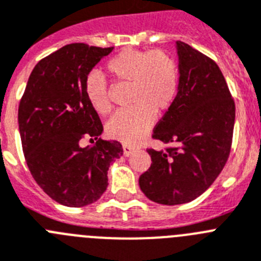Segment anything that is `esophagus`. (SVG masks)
I'll return each instance as SVG.
<instances>
[{
	"instance_id": "1",
	"label": "esophagus",
	"mask_w": 261,
	"mask_h": 261,
	"mask_svg": "<svg viewBox=\"0 0 261 261\" xmlns=\"http://www.w3.org/2000/svg\"><path fill=\"white\" fill-rule=\"evenodd\" d=\"M134 149H135V147L128 146V144H123V155L124 156H130L131 153L134 152Z\"/></svg>"
}]
</instances>
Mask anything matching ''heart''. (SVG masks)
I'll return each mask as SVG.
<instances>
[{
    "label": "heart",
    "instance_id": "1",
    "mask_svg": "<svg viewBox=\"0 0 261 261\" xmlns=\"http://www.w3.org/2000/svg\"><path fill=\"white\" fill-rule=\"evenodd\" d=\"M106 71L115 83L128 84L126 110L115 113L108 122L109 137L124 144H135L151 130L156 114H163L173 103L178 89L176 62L164 51L126 48L106 63ZM85 94L98 114L112 110L108 84L92 72L84 84Z\"/></svg>",
    "mask_w": 261,
    "mask_h": 261
}]
</instances>
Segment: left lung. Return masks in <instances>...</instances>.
Returning a JSON list of instances; mask_svg holds the SVG:
<instances>
[{"label":"left lung","mask_w":261,"mask_h":261,"mask_svg":"<svg viewBox=\"0 0 261 261\" xmlns=\"http://www.w3.org/2000/svg\"><path fill=\"white\" fill-rule=\"evenodd\" d=\"M178 89L153 139L172 147L149 148L151 167L139 177L147 198L181 205L205 192L225 167L235 123V103L215 62L177 40Z\"/></svg>","instance_id":"obj_1"}]
</instances>
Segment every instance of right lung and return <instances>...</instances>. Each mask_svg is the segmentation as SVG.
Instances as JSON below:
<instances>
[{"instance_id":"add662e5","label":"right lung","mask_w":261,"mask_h":261,"mask_svg":"<svg viewBox=\"0 0 261 261\" xmlns=\"http://www.w3.org/2000/svg\"><path fill=\"white\" fill-rule=\"evenodd\" d=\"M114 47L72 43L42 59L31 72L18 109L27 167L52 199L69 207L96 202L108 188L109 167L123 155L85 94L88 74ZM84 137L93 146L81 147Z\"/></svg>"}]
</instances>
